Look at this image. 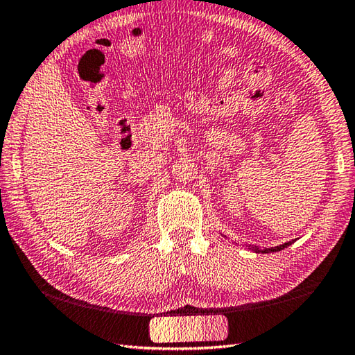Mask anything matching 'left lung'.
<instances>
[{"label": "left lung", "instance_id": "1", "mask_svg": "<svg viewBox=\"0 0 355 355\" xmlns=\"http://www.w3.org/2000/svg\"><path fill=\"white\" fill-rule=\"evenodd\" d=\"M291 244H293V241H288V243H285V244L275 245V248H269V249H260V248H257V245H249V249L255 250L257 254H271V252H279V250L285 249V248H288V245H291Z\"/></svg>", "mask_w": 355, "mask_h": 355}]
</instances>
